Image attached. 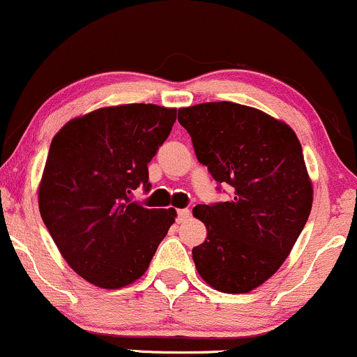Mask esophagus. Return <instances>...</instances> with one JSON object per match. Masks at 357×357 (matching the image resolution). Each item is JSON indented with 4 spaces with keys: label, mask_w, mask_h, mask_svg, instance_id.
<instances>
[{
    "label": "esophagus",
    "mask_w": 357,
    "mask_h": 357,
    "mask_svg": "<svg viewBox=\"0 0 357 357\" xmlns=\"http://www.w3.org/2000/svg\"><path fill=\"white\" fill-rule=\"evenodd\" d=\"M191 211L188 210V208H184V210H178V221L179 223H183V221H186L188 218H190Z\"/></svg>",
    "instance_id": "1"
}]
</instances>
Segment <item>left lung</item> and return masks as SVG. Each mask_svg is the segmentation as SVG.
Wrapping results in <instances>:
<instances>
[{"label": "left lung", "instance_id": "1", "mask_svg": "<svg viewBox=\"0 0 357 357\" xmlns=\"http://www.w3.org/2000/svg\"><path fill=\"white\" fill-rule=\"evenodd\" d=\"M178 121L213 179L233 188L228 202L192 210L208 230L196 270L220 292L247 294L280 268L310 215L302 146L285 122L233 102L179 109Z\"/></svg>", "mask_w": 357, "mask_h": 357}]
</instances>
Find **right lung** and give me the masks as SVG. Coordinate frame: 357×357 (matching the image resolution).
<instances>
[{"instance_id":"right-lung-1","label":"right lung","mask_w":357,"mask_h":357,"mask_svg":"<svg viewBox=\"0 0 357 357\" xmlns=\"http://www.w3.org/2000/svg\"><path fill=\"white\" fill-rule=\"evenodd\" d=\"M176 109L126 104L72 119L53 137L38 190L40 215L61 257L100 289L144 275L176 210L130 199L169 136Z\"/></svg>"}]
</instances>
